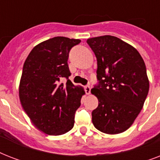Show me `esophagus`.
<instances>
[{"instance_id":"34e87169","label":"esophagus","mask_w":160,"mask_h":160,"mask_svg":"<svg viewBox=\"0 0 160 160\" xmlns=\"http://www.w3.org/2000/svg\"><path fill=\"white\" fill-rule=\"evenodd\" d=\"M85 91L86 93V95H90V87L89 85H85Z\"/></svg>"}]
</instances>
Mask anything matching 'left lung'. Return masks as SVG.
I'll return each mask as SVG.
<instances>
[{
  "label": "left lung",
  "instance_id": "1",
  "mask_svg": "<svg viewBox=\"0 0 160 160\" xmlns=\"http://www.w3.org/2000/svg\"><path fill=\"white\" fill-rule=\"evenodd\" d=\"M97 59V80L91 93L99 105L94 126L109 134L125 131L140 113L149 93L145 64L136 49L120 39L103 36L87 40Z\"/></svg>",
  "mask_w": 160,
  "mask_h": 160
}]
</instances>
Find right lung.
Here are the masks:
<instances>
[{"mask_svg": "<svg viewBox=\"0 0 160 160\" xmlns=\"http://www.w3.org/2000/svg\"><path fill=\"white\" fill-rule=\"evenodd\" d=\"M78 39L57 36L35 46L24 63L19 95L21 105L38 129L60 135L74 126L85 91L69 80V53ZM63 78L65 84L61 83Z\"/></svg>", "mask_w": 160, "mask_h": 160, "instance_id": "1", "label": "right lung"}]
</instances>
